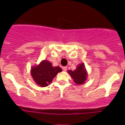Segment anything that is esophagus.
I'll return each instance as SVG.
<instances>
[{"label": "esophagus", "mask_w": 125, "mask_h": 125, "mask_svg": "<svg viewBox=\"0 0 125 125\" xmlns=\"http://www.w3.org/2000/svg\"><path fill=\"white\" fill-rule=\"evenodd\" d=\"M62 69H63V71H66L67 70V67L66 66L63 67H62Z\"/></svg>", "instance_id": "esophagus-1"}]
</instances>
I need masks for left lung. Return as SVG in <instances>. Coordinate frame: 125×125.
Listing matches in <instances>:
<instances>
[{
	"mask_svg": "<svg viewBox=\"0 0 125 125\" xmlns=\"http://www.w3.org/2000/svg\"><path fill=\"white\" fill-rule=\"evenodd\" d=\"M67 72L69 73L76 84H82L84 83L87 79V73L83 63L77 66V68L74 71H72L70 70L67 71Z\"/></svg>",
	"mask_w": 125,
	"mask_h": 125,
	"instance_id": "8db88e82",
	"label": "left lung"
}]
</instances>
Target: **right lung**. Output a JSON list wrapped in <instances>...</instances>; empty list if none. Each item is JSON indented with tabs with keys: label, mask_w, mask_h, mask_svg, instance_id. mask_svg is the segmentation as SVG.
Returning <instances> with one entry per match:
<instances>
[{
	"label": "right lung",
	"mask_w": 125,
	"mask_h": 125,
	"mask_svg": "<svg viewBox=\"0 0 125 125\" xmlns=\"http://www.w3.org/2000/svg\"><path fill=\"white\" fill-rule=\"evenodd\" d=\"M62 71L60 67H53L52 63L44 60L39 65L31 67V73L36 83L41 87H46L51 84L53 79Z\"/></svg>",
	"instance_id": "add662e5"
}]
</instances>
